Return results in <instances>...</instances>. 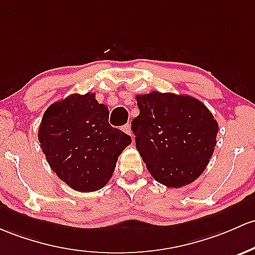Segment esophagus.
I'll use <instances>...</instances> for the list:
<instances>
[{
	"label": "esophagus",
	"mask_w": 255,
	"mask_h": 255,
	"mask_svg": "<svg viewBox=\"0 0 255 255\" xmlns=\"http://www.w3.org/2000/svg\"><path fill=\"white\" fill-rule=\"evenodd\" d=\"M122 130H123V132H125V133L129 134L130 136H133V135H132V130H130V125H125V126H123Z\"/></svg>",
	"instance_id": "1"
}]
</instances>
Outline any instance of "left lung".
I'll list each match as a JSON object with an SVG mask.
<instances>
[{"instance_id":"8db88e82","label":"left lung","mask_w":255,"mask_h":255,"mask_svg":"<svg viewBox=\"0 0 255 255\" xmlns=\"http://www.w3.org/2000/svg\"><path fill=\"white\" fill-rule=\"evenodd\" d=\"M135 146L156 181L181 187L196 180L214 152L219 127L202 102L190 96L151 92L135 97Z\"/></svg>"}]
</instances>
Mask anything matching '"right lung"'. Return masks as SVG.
I'll list each match as a JSON object with an SVG mask.
<instances>
[{
	"label": "right lung",
	"instance_id": "right-lung-1",
	"mask_svg": "<svg viewBox=\"0 0 255 255\" xmlns=\"http://www.w3.org/2000/svg\"><path fill=\"white\" fill-rule=\"evenodd\" d=\"M38 141L50 168L71 189L91 192L113 177L132 138L109 123V109L94 93L71 94L44 111Z\"/></svg>",
	"mask_w": 255,
	"mask_h": 255
}]
</instances>
